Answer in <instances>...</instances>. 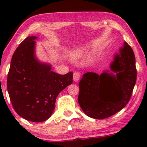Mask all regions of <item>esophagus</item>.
I'll list each match as a JSON object with an SVG mask.
<instances>
[{
	"label": "esophagus",
	"instance_id": "obj_1",
	"mask_svg": "<svg viewBox=\"0 0 147 147\" xmlns=\"http://www.w3.org/2000/svg\"><path fill=\"white\" fill-rule=\"evenodd\" d=\"M80 78V74L78 73V72H74L73 73V80L74 81L78 82Z\"/></svg>",
	"mask_w": 147,
	"mask_h": 147
}]
</instances>
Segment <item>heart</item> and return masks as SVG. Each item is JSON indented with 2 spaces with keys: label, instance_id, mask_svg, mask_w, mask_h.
<instances>
[{
  "label": "heart",
  "instance_id": "obj_1",
  "mask_svg": "<svg viewBox=\"0 0 147 147\" xmlns=\"http://www.w3.org/2000/svg\"><path fill=\"white\" fill-rule=\"evenodd\" d=\"M81 52H78V53H76L75 54H74V56H80L81 54Z\"/></svg>",
  "mask_w": 147,
  "mask_h": 147
}]
</instances>
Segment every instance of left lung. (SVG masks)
<instances>
[{
    "instance_id": "1",
    "label": "left lung",
    "mask_w": 147,
    "mask_h": 147,
    "mask_svg": "<svg viewBox=\"0 0 147 147\" xmlns=\"http://www.w3.org/2000/svg\"><path fill=\"white\" fill-rule=\"evenodd\" d=\"M111 71L100 75L88 72L79 83L78 103L86 115L96 119L112 116L130 100L137 78L136 58L126 42L115 54Z\"/></svg>"
}]
</instances>
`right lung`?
Returning a JSON list of instances; mask_svg holds the SVG:
<instances>
[{
    "mask_svg": "<svg viewBox=\"0 0 147 147\" xmlns=\"http://www.w3.org/2000/svg\"><path fill=\"white\" fill-rule=\"evenodd\" d=\"M37 38L28 37L15 51L7 89L16 113L26 120L41 123L53 113L59 93L73 83V73L59 74L51 71V65L39 61L35 54Z\"/></svg>",
    "mask_w": 147,
    "mask_h": 147,
    "instance_id": "obj_1",
    "label": "right lung"
}]
</instances>
